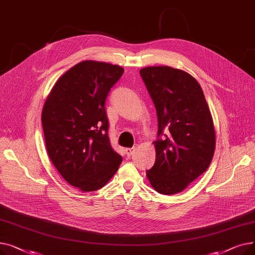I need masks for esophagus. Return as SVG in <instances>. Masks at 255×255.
<instances>
[{
    "label": "esophagus",
    "instance_id": "obj_1",
    "mask_svg": "<svg viewBox=\"0 0 255 255\" xmlns=\"http://www.w3.org/2000/svg\"><path fill=\"white\" fill-rule=\"evenodd\" d=\"M134 151H135V149L134 148H127V149H125V152H126V155L127 156H131L133 153H134Z\"/></svg>",
    "mask_w": 255,
    "mask_h": 255
}]
</instances>
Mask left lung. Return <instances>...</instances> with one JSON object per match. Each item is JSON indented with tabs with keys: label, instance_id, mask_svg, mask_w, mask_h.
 Masks as SVG:
<instances>
[{
	"label": "left lung",
	"instance_id": "left-lung-1",
	"mask_svg": "<svg viewBox=\"0 0 255 255\" xmlns=\"http://www.w3.org/2000/svg\"><path fill=\"white\" fill-rule=\"evenodd\" d=\"M156 107V160L146 171L150 184L161 194L182 192L208 169L216 146V132L209 105L197 80L168 66L139 71Z\"/></svg>",
	"mask_w": 255,
	"mask_h": 255
}]
</instances>
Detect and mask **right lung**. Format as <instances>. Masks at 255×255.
Wrapping results in <instances>:
<instances>
[{
    "instance_id": "add662e5",
    "label": "right lung",
    "mask_w": 255,
    "mask_h": 255,
    "mask_svg": "<svg viewBox=\"0 0 255 255\" xmlns=\"http://www.w3.org/2000/svg\"><path fill=\"white\" fill-rule=\"evenodd\" d=\"M123 73L119 65L83 61L57 80L44 102L47 155L63 179L80 191L102 188L123 160L111 145L104 106Z\"/></svg>"
}]
</instances>
